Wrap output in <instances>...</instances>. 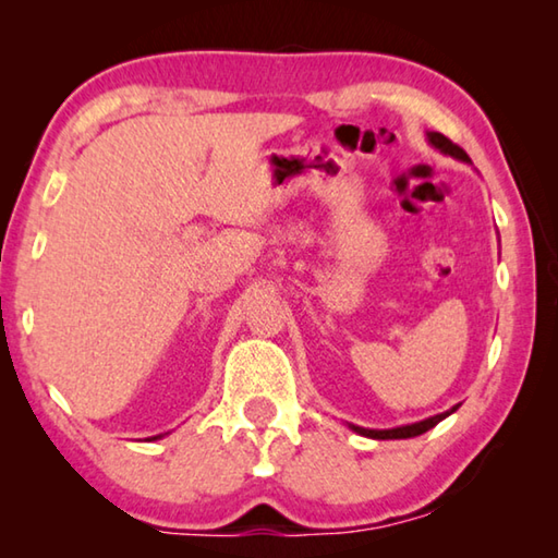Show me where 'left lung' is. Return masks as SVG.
Instances as JSON below:
<instances>
[{
    "mask_svg": "<svg viewBox=\"0 0 558 558\" xmlns=\"http://www.w3.org/2000/svg\"><path fill=\"white\" fill-rule=\"evenodd\" d=\"M428 140H430V145H433V147H438V149H440V153H446V155L456 157V159H462V162H470V157H468L465 149H462V147H460V145H456V143H450V140H448L446 135H440V132H428ZM456 409H458V405H456ZM456 409H450V411H446V413L433 415V418H426V421H421V423H411V426H401V428H391V430H369V428H359V426H352V430H356L359 436L376 438V440L413 438V436H421V433L430 430L433 426H438V423H440L442 418H446V415H450L452 411H456Z\"/></svg>",
    "mask_w": 558,
    "mask_h": 558,
    "instance_id": "left-lung-1",
    "label": "left lung"
}]
</instances>
